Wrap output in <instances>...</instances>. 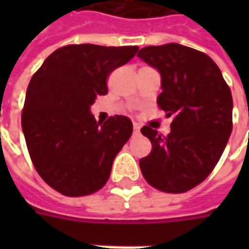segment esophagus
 <instances>
[{"label":"esophagus","mask_w":249,"mask_h":249,"mask_svg":"<svg viewBox=\"0 0 249 249\" xmlns=\"http://www.w3.org/2000/svg\"><path fill=\"white\" fill-rule=\"evenodd\" d=\"M133 133L137 135V133H140V125L139 124H133Z\"/></svg>","instance_id":"esophagus-1"}]
</instances>
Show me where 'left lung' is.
Returning a JSON list of instances; mask_svg holds the SVG:
<instances>
[{
  "mask_svg": "<svg viewBox=\"0 0 249 249\" xmlns=\"http://www.w3.org/2000/svg\"><path fill=\"white\" fill-rule=\"evenodd\" d=\"M137 56L160 71L157 104L173 119L168 136L141 128L152 142L140 159L141 173L161 192H187L208 178L224 152L232 132L231 89L213 60L192 48L172 42L142 48Z\"/></svg>",
  "mask_w": 249,
  "mask_h": 249,
  "instance_id": "1",
  "label": "left lung"
}]
</instances>
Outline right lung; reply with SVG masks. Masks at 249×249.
<instances>
[{
	"instance_id": "add662e5",
	"label": "right lung",
	"mask_w": 249,
	"mask_h": 249,
	"mask_svg": "<svg viewBox=\"0 0 249 249\" xmlns=\"http://www.w3.org/2000/svg\"><path fill=\"white\" fill-rule=\"evenodd\" d=\"M137 51V46L66 45L53 52L32 77L22 130L36 171L57 192L88 196L108 181L133 125L120 114L100 124L89 108L97 96L108 93L109 74Z\"/></svg>"
}]
</instances>
